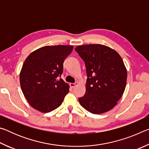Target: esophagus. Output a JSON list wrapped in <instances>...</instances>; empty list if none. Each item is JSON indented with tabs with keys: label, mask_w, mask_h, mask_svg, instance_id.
<instances>
[{
	"label": "esophagus",
	"mask_w": 149,
	"mask_h": 149,
	"mask_svg": "<svg viewBox=\"0 0 149 149\" xmlns=\"http://www.w3.org/2000/svg\"><path fill=\"white\" fill-rule=\"evenodd\" d=\"M77 85V83L75 82V83H74V84H70V87H71L72 88H74L76 85Z\"/></svg>",
	"instance_id": "34e87169"
}]
</instances>
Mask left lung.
Wrapping results in <instances>:
<instances>
[{"label": "left lung", "mask_w": 149, "mask_h": 149, "mask_svg": "<svg viewBox=\"0 0 149 149\" xmlns=\"http://www.w3.org/2000/svg\"><path fill=\"white\" fill-rule=\"evenodd\" d=\"M86 67V92L80 104L92 114L112 109L124 92L127 70L114 50L102 45H79L75 49Z\"/></svg>", "instance_id": "1"}]
</instances>
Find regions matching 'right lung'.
<instances>
[{
    "label": "right lung",
    "mask_w": 149,
    "mask_h": 149,
    "mask_svg": "<svg viewBox=\"0 0 149 149\" xmlns=\"http://www.w3.org/2000/svg\"><path fill=\"white\" fill-rule=\"evenodd\" d=\"M73 46H45L30 54L22 66L19 81L24 95L31 107L47 113L59 107L69 92L61 79L63 63Z\"/></svg>",
    "instance_id": "1"
}]
</instances>
